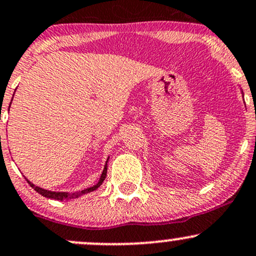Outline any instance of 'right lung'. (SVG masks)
<instances>
[{
  "instance_id": "right-lung-1",
  "label": "right lung",
  "mask_w": 256,
  "mask_h": 256,
  "mask_svg": "<svg viewBox=\"0 0 256 256\" xmlns=\"http://www.w3.org/2000/svg\"><path fill=\"white\" fill-rule=\"evenodd\" d=\"M106 165L104 166V170H103L102 172V176H100V181H98L97 184H94V187H90L87 188V190H80V192H76V193H66V192H50V190H44V188H40L38 186H34L32 182H29V184L32 186L34 190H36L38 193H40L41 196H46V198H50V199H56V200H68V199H72V198H78L82 194H86V193L88 192H92V190H97L98 187L102 184V182L106 180Z\"/></svg>"
}]
</instances>
